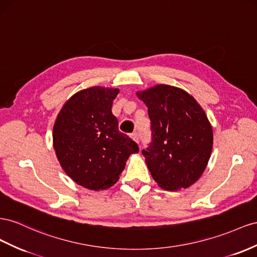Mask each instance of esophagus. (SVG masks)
Here are the masks:
<instances>
[{
  "mask_svg": "<svg viewBox=\"0 0 257 257\" xmlns=\"http://www.w3.org/2000/svg\"><path fill=\"white\" fill-rule=\"evenodd\" d=\"M131 138L133 140L134 142H136L138 144V134L136 133V132H134V133L131 134Z\"/></svg>",
  "mask_w": 257,
  "mask_h": 257,
  "instance_id": "obj_1",
  "label": "esophagus"
}]
</instances>
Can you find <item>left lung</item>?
<instances>
[{
    "mask_svg": "<svg viewBox=\"0 0 257 257\" xmlns=\"http://www.w3.org/2000/svg\"><path fill=\"white\" fill-rule=\"evenodd\" d=\"M148 108L151 143L142 152L151 176L166 190L188 188L202 175L213 148L204 110L184 89L159 84L137 92Z\"/></svg>",
    "mask_w": 257,
    "mask_h": 257,
    "instance_id": "8db88e82",
    "label": "left lung"
}]
</instances>
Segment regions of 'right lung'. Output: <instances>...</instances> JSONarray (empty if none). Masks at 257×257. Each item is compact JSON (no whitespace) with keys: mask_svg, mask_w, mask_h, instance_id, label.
<instances>
[{"mask_svg":"<svg viewBox=\"0 0 257 257\" xmlns=\"http://www.w3.org/2000/svg\"><path fill=\"white\" fill-rule=\"evenodd\" d=\"M117 88L93 86L75 93L57 115L53 145L62 170L91 190L114 185L137 144L119 131L112 114Z\"/></svg>","mask_w":257,"mask_h":257,"instance_id":"obj_1","label":"right lung"}]
</instances>
